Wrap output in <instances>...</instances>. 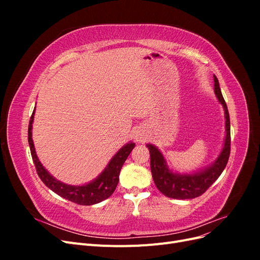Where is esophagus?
<instances>
[{"label":"esophagus","instance_id":"obj_1","mask_svg":"<svg viewBox=\"0 0 260 260\" xmlns=\"http://www.w3.org/2000/svg\"><path fill=\"white\" fill-rule=\"evenodd\" d=\"M133 136H135L136 141H137V142H139V143L146 142V140L148 138L146 130L144 128H142V127H139L138 129H136L135 135H133Z\"/></svg>","mask_w":260,"mask_h":260}]
</instances>
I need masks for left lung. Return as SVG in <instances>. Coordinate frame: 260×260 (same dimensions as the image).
<instances>
[{
    "mask_svg": "<svg viewBox=\"0 0 260 260\" xmlns=\"http://www.w3.org/2000/svg\"><path fill=\"white\" fill-rule=\"evenodd\" d=\"M215 94L224 109L225 138L223 147L216 160L208 167L194 171L192 174H180L169 169L166 159L161 152L153 144H146L151 155V170L153 180L157 188L167 198L176 200H191L199 198L215 182L222 174L230 156V117L228 107L220 90L217 77L214 76Z\"/></svg>",
    "mask_w": 260,
    "mask_h": 260,
    "instance_id": "8db88e82",
    "label": "left lung"
}]
</instances>
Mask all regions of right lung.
Returning a JSON list of instances; mask_svg holds the SVG:
<instances>
[{"instance_id":"1","label":"right lung","mask_w":260,"mask_h":260,"mask_svg":"<svg viewBox=\"0 0 260 260\" xmlns=\"http://www.w3.org/2000/svg\"><path fill=\"white\" fill-rule=\"evenodd\" d=\"M35 111L30 117L29 128H28V142L30 146V152L35 166L39 177L42 180V182L48 186L53 192L58 194L61 198H64L70 202H74L79 205H94L102 201L108 199L111 196L119 181V174L123 162L128 158L129 154L136 146V143L130 142L124 144L119 151H118L113 158L109 160L105 169L101 172L98 178L92 180L91 182L82 184V185H70L61 182L57 179H55L50 172L46 170L41 161L39 160L35 144L32 141V122L35 118Z\"/></svg>"}]
</instances>
